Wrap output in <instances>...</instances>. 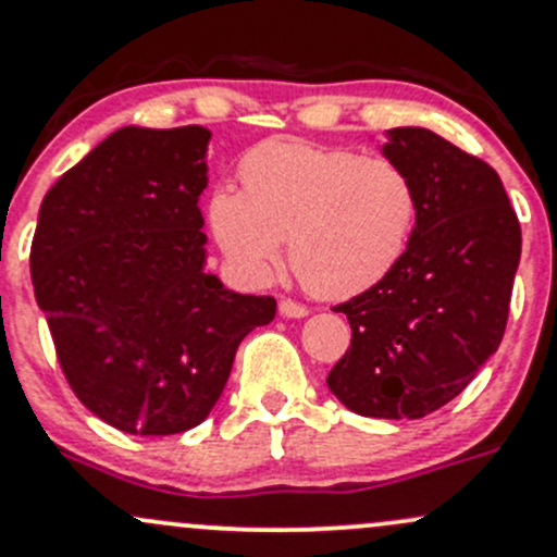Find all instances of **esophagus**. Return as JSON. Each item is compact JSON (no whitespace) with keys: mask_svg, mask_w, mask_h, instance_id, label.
I'll use <instances>...</instances> for the list:
<instances>
[{"mask_svg":"<svg viewBox=\"0 0 557 557\" xmlns=\"http://www.w3.org/2000/svg\"><path fill=\"white\" fill-rule=\"evenodd\" d=\"M280 314L283 318H307L309 309L304 304L294 301V298H280Z\"/></svg>","mask_w":557,"mask_h":557,"instance_id":"1","label":"esophagus"}]
</instances>
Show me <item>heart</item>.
<instances>
[{
	"mask_svg": "<svg viewBox=\"0 0 557 557\" xmlns=\"http://www.w3.org/2000/svg\"><path fill=\"white\" fill-rule=\"evenodd\" d=\"M239 184L215 186L208 226L239 277L261 283L283 256L323 298L382 283L419 219L411 173L389 157H362L307 140H267L239 162Z\"/></svg>",
	"mask_w": 557,
	"mask_h": 557,
	"instance_id": "b5f03b06",
	"label": "heart"
}]
</instances>
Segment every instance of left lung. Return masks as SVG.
I'll use <instances>...</instances> for the list:
<instances>
[{
	"instance_id": "1",
	"label": "left lung",
	"mask_w": 557,
	"mask_h": 557,
	"mask_svg": "<svg viewBox=\"0 0 557 557\" xmlns=\"http://www.w3.org/2000/svg\"><path fill=\"white\" fill-rule=\"evenodd\" d=\"M382 151L417 184V230L382 283L333 307L347 314L352 344L327 389L360 417L421 419L499 349L520 224L494 168L437 133L392 127Z\"/></svg>"
}]
</instances>
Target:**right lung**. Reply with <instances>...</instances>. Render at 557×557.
Here are the masks:
<instances>
[{
    "instance_id": "obj_1",
    "label": "right lung",
    "mask_w": 557,
    "mask_h": 557,
    "mask_svg": "<svg viewBox=\"0 0 557 557\" xmlns=\"http://www.w3.org/2000/svg\"><path fill=\"white\" fill-rule=\"evenodd\" d=\"M210 131L122 127L39 208L32 283L58 362L87 411L127 435L208 419L239 342L274 320L205 272L200 195Z\"/></svg>"
}]
</instances>
